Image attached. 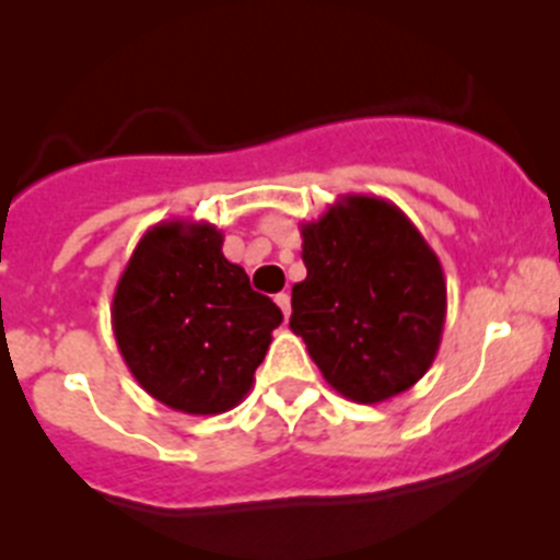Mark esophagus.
I'll return each instance as SVG.
<instances>
[{
	"instance_id": "obj_1",
	"label": "esophagus",
	"mask_w": 560,
	"mask_h": 560,
	"mask_svg": "<svg viewBox=\"0 0 560 560\" xmlns=\"http://www.w3.org/2000/svg\"><path fill=\"white\" fill-rule=\"evenodd\" d=\"M275 303L280 305V311H283V316H285V319H289V314H291V296L285 294V291H280V294L275 296Z\"/></svg>"
}]
</instances>
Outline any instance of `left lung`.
<instances>
[{"label":"left lung","instance_id":"left-lung-1","mask_svg":"<svg viewBox=\"0 0 560 560\" xmlns=\"http://www.w3.org/2000/svg\"><path fill=\"white\" fill-rule=\"evenodd\" d=\"M300 232L308 275L291 289L289 328L345 398L407 393L446 323V277L427 237L378 196H341Z\"/></svg>","mask_w":560,"mask_h":560}]
</instances>
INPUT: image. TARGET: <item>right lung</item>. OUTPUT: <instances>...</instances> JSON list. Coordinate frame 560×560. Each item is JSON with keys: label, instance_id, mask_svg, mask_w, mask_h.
<instances>
[{"label": "right lung", "instance_id": "right-lung-1", "mask_svg": "<svg viewBox=\"0 0 560 560\" xmlns=\"http://www.w3.org/2000/svg\"><path fill=\"white\" fill-rule=\"evenodd\" d=\"M207 221H162L140 237L112 300L122 361L151 398L221 415L246 398L283 314L221 252Z\"/></svg>", "mask_w": 560, "mask_h": 560}]
</instances>
